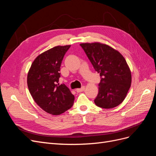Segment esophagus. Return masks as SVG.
<instances>
[{"label": "esophagus", "instance_id": "1", "mask_svg": "<svg viewBox=\"0 0 156 156\" xmlns=\"http://www.w3.org/2000/svg\"><path fill=\"white\" fill-rule=\"evenodd\" d=\"M84 90H85V87H84V86H83V87H82L81 88L76 89V92H78V93H80V92H82V91H83Z\"/></svg>", "mask_w": 156, "mask_h": 156}]
</instances>
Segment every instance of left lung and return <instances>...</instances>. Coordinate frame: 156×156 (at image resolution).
I'll use <instances>...</instances> for the list:
<instances>
[{"label":"left lung","instance_id":"1","mask_svg":"<svg viewBox=\"0 0 156 156\" xmlns=\"http://www.w3.org/2000/svg\"><path fill=\"white\" fill-rule=\"evenodd\" d=\"M80 45L101 78L94 104L104 109L117 106L126 98L132 83L131 72L126 59L107 44L93 43Z\"/></svg>","mask_w":156,"mask_h":156}]
</instances>
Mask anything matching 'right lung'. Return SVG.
<instances>
[{
    "label": "right lung",
    "instance_id": "right-lung-1",
    "mask_svg": "<svg viewBox=\"0 0 156 156\" xmlns=\"http://www.w3.org/2000/svg\"><path fill=\"white\" fill-rule=\"evenodd\" d=\"M71 45L57 46L41 54L29 70L27 83L34 101L48 113L58 115L71 108L74 97L65 84L59 85L60 67Z\"/></svg>",
    "mask_w": 156,
    "mask_h": 156
}]
</instances>
